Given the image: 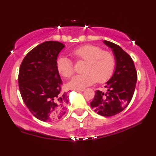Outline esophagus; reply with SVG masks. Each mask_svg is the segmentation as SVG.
<instances>
[{
    "instance_id": "esophagus-1",
    "label": "esophagus",
    "mask_w": 156,
    "mask_h": 156,
    "mask_svg": "<svg viewBox=\"0 0 156 156\" xmlns=\"http://www.w3.org/2000/svg\"><path fill=\"white\" fill-rule=\"evenodd\" d=\"M83 90H84L83 89H76V91H77V92H83Z\"/></svg>"
}]
</instances>
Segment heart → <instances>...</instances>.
<instances>
[{"label": "heart", "mask_w": 156, "mask_h": 156, "mask_svg": "<svg viewBox=\"0 0 156 156\" xmlns=\"http://www.w3.org/2000/svg\"><path fill=\"white\" fill-rule=\"evenodd\" d=\"M71 55L76 61H84L83 74L77 75L69 80L68 87L81 89L95 83H104L114 73L116 58L112 52L102 51L93 44H83L75 48ZM57 69L64 78H70L74 73V67L67 57H60L56 62Z\"/></svg>", "instance_id": "1"}]
</instances>
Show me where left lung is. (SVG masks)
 I'll use <instances>...</instances> for the list:
<instances>
[{"label":"left lung","mask_w":156,"mask_h":156,"mask_svg":"<svg viewBox=\"0 0 156 156\" xmlns=\"http://www.w3.org/2000/svg\"><path fill=\"white\" fill-rule=\"evenodd\" d=\"M112 49L116 58V69L105 87L106 92L95 91L91 107L103 117L116 115L128 106L133 98L137 80V72L129 54L117 44L104 41Z\"/></svg>","instance_id":"8db88e82"}]
</instances>
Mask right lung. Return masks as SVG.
<instances>
[{"mask_svg": "<svg viewBox=\"0 0 156 156\" xmlns=\"http://www.w3.org/2000/svg\"><path fill=\"white\" fill-rule=\"evenodd\" d=\"M64 44L47 41L31 50L23 58L18 75L23 101L36 118L43 122L60 119L69 103L68 93L62 91V80L56 67Z\"/></svg>", "mask_w": 156, "mask_h": 156, "instance_id": "1", "label": "right lung"}]
</instances>
